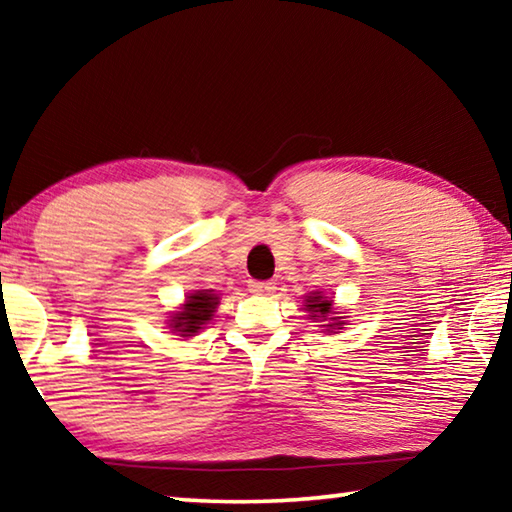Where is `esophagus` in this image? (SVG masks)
I'll return each instance as SVG.
<instances>
[{"instance_id": "1", "label": "esophagus", "mask_w": 512, "mask_h": 512, "mask_svg": "<svg viewBox=\"0 0 512 512\" xmlns=\"http://www.w3.org/2000/svg\"><path fill=\"white\" fill-rule=\"evenodd\" d=\"M248 287L253 293H259V296H271V293L275 291V282H257V280H253L248 284Z\"/></svg>"}]
</instances>
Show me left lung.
Masks as SVG:
<instances>
[{
    "label": "left lung",
    "mask_w": 512,
    "mask_h": 512,
    "mask_svg": "<svg viewBox=\"0 0 512 512\" xmlns=\"http://www.w3.org/2000/svg\"><path fill=\"white\" fill-rule=\"evenodd\" d=\"M305 309L309 311L311 320H329L327 332H334V329H343V325H345L343 320H341V316L329 318V316L334 314V311H332V300L325 298L320 291H314V293H309V296H305Z\"/></svg>",
    "instance_id": "left-lung-1"
}]
</instances>
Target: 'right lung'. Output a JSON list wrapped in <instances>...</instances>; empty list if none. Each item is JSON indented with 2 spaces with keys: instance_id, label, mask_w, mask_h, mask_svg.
I'll use <instances>...</instances> for the list:
<instances>
[{
  "instance_id": "add662e5",
  "label": "right lung",
  "mask_w": 512,
  "mask_h": 512,
  "mask_svg": "<svg viewBox=\"0 0 512 512\" xmlns=\"http://www.w3.org/2000/svg\"><path fill=\"white\" fill-rule=\"evenodd\" d=\"M216 305H219V296L212 291H194L189 293L185 305L180 311L171 316L169 327L171 332H176L183 339H192L201 332L203 325H207L214 316Z\"/></svg>"
}]
</instances>
